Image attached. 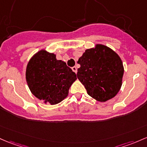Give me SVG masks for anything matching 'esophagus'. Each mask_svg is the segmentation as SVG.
I'll use <instances>...</instances> for the list:
<instances>
[{"mask_svg": "<svg viewBox=\"0 0 147 147\" xmlns=\"http://www.w3.org/2000/svg\"><path fill=\"white\" fill-rule=\"evenodd\" d=\"M72 71H73V72H75V73H77V69L76 66H74V67H72Z\"/></svg>", "mask_w": 147, "mask_h": 147, "instance_id": "esophagus-1", "label": "esophagus"}]
</instances>
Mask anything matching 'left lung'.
Returning <instances> with one entry per match:
<instances>
[{"mask_svg": "<svg viewBox=\"0 0 147 147\" xmlns=\"http://www.w3.org/2000/svg\"><path fill=\"white\" fill-rule=\"evenodd\" d=\"M77 63V78L87 93L100 102L114 98L120 90L123 66L118 54L107 47L97 45L86 49Z\"/></svg>", "mask_w": 147, "mask_h": 147, "instance_id": "left-lung-1", "label": "left lung"}]
</instances>
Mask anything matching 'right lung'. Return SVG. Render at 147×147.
<instances>
[{"label": "right lung", "mask_w": 147, "mask_h": 147, "mask_svg": "<svg viewBox=\"0 0 147 147\" xmlns=\"http://www.w3.org/2000/svg\"><path fill=\"white\" fill-rule=\"evenodd\" d=\"M26 78L35 97L56 105L67 97L77 77L64 61L56 59L55 54L41 50L28 62Z\"/></svg>", "instance_id": "add662e5"}]
</instances>
